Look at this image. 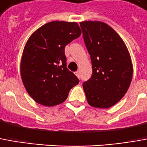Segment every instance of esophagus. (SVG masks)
<instances>
[{
	"instance_id": "1",
	"label": "esophagus",
	"mask_w": 147,
	"mask_h": 147,
	"mask_svg": "<svg viewBox=\"0 0 147 147\" xmlns=\"http://www.w3.org/2000/svg\"><path fill=\"white\" fill-rule=\"evenodd\" d=\"M75 74H76V76L77 77H78V78H80V72H79V71H76V72H75Z\"/></svg>"
}]
</instances>
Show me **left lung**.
Wrapping results in <instances>:
<instances>
[{
    "label": "left lung",
    "mask_w": 147,
    "mask_h": 147,
    "mask_svg": "<svg viewBox=\"0 0 147 147\" xmlns=\"http://www.w3.org/2000/svg\"><path fill=\"white\" fill-rule=\"evenodd\" d=\"M83 36L91 56L92 75L83 84L88 102L109 108L119 101L130 87L133 67L122 38L101 21L80 22Z\"/></svg>",
    "instance_id": "left-lung-1"
}]
</instances>
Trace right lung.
I'll return each instance as SVG.
<instances>
[{
	"label": "right lung",
	"instance_id": "obj_1",
	"mask_svg": "<svg viewBox=\"0 0 147 147\" xmlns=\"http://www.w3.org/2000/svg\"><path fill=\"white\" fill-rule=\"evenodd\" d=\"M80 35L76 22L52 21L35 31L28 40L20 75L26 91L36 102L47 107L62 103L79 84V79L67 68L64 49Z\"/></svg>",
	"mask_w": 147,
	"mask_h": 147
}]
</instances>
